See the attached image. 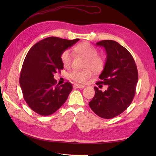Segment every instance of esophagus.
<instances>
[{
  "instance_id": "obj_1",
  "label": "esophagus",
  "mask_w": 156,
  "mask_h": 156,
  "mask_svg": "<svg viewBox=\"0 0 156 156\" xmlns=\"http://www.w3.org/2000/svg\"><path fill=\"white\" fill-rule=\"evenodd\" d=\"M73 87L74 88H84L85 85L78 84V83H75V84L73 85Z\"/></svg>"
}]
</instances>
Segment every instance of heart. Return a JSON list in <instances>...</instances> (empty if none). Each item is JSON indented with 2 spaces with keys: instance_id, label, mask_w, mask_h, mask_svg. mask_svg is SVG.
I'll use <instances>...</instances> for the list:
<instances>
[{
  "instance_id": "heart-1",
  "label": "heart",
  "mask_w": 156,
  "mask_h": 156,
  "mask_svg": "<svg viewBox=\"0 0 156 156\" xmlns=\"http://www.w3.org/2000/svg\"><path fill=\"white\" fill-rule=\"evenodd\" d=\"M73 51L78 53L86 59L83 71L74 70L69 74V78L77 82L84 81L91 76V71L95 73L101 72L105 66V59L102 57L98 56L97 49L88 42H82L73 48ZM73 59V52L70 50H66L61 54V61L63 66L68 68L71 66Z\"/></svg>"
}]
</instances>
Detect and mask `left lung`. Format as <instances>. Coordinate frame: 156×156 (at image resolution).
Returning <instances> with one entry per match:
<instances>
[{
    "instance_id": "obj_1",
    "label": "left lung",
    "mask_w": 156,
    "mask_h": 156,
    "mask_svg": "<svg viewBox=\"0 0 156 156\" xmlns=\"http://www.w3.org/2000/svg\"><path fill=\"white\" fill-rule=\"evenodd\" d=\"M105 48L106 61L99 75L101 81L96 85H107L104 92L94 87L95 95L89 102L91 109L101 118L116 117L132 103L138 82V71L135 62L129 51L116 41L105 40L96 44Z\"/></svg>"
}]
</instances>
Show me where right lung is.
Listing matches in <instances>:
<instances>
[{"mask_svg":"<svg viewBox=\"0 0 156 156\" xmlns=\"http://www.w3.org/2000/svg\"><path fill=\"white\" fill-rule=\"evenodd\" d=\"M80 39L68 40L51 37L35 44L23 64L20 83L24 101L42 116H48L66 101L73 87L70 82L56 85L54 74L63 69L61 54Z\"/></svg>","mask_w":156,"mask_h":156,"instance_id":"add662e5","label":"right lung"}]
</instances>
